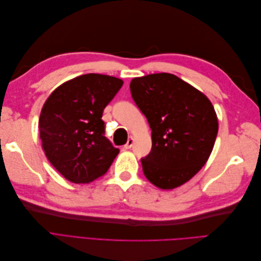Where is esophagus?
Wrapping results in <instances>:
<instances>
[{
	"instance_id": "34e87169",
	"label": "esophagus",
	"mask_w": 261,
	"mask_h": 261,
	"mask_svg": "<svg viewBox=\"0 0 261 261\" xmlns=\"http://www.w3.org/2000/svg\"><path fill=\"white\" fill-rule=\"evenodd\" d=\"M133 144H134V139L130 137V138L127 140V143L125 144L124 148H125V149H130V148H132V146H133Z\"/></svg>"
}]
</instances>
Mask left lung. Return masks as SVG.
I'll return each mask as SVG.
<instances>
[{
    "mask_svg": "<svg viewBox=\"0 0 261 261\" xmlns=\"http://www.w3.org/2000/svg\"><path fill=\"white\" fill-rule=\"evenodd\" d=\"M133 100L147 117L152 147L141 159L149 181L161 189L186 183L209 159L218 134L210 100L173 74L134 78Z\"/></svg>",
    "mask_w": 261,
    "mask_h": 261,
    "instance_id": "8db88e82",
    "label": "left lung"
}]
</instances>
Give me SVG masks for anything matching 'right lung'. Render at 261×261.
Listing matches in <instances>:
<instances>
[{
    "instance_id": "obj_1",
    "label": "right lung",
    "mask_w": 261,
    "mask_h": 261,
    "mask_svg": "<svg viewBox=\"0 0 261 261\" xmlns=\"http://www.w3.org/2000/svg\"><path fill=\"white\" fill-rule=\"evenodd\" d=\"M123 86L116 77L78 76L58 87L39 118L42 148L66 179L86 184L105 175L120 152L106 136L105 108Z\"/></svg>"
}]
</instances>
